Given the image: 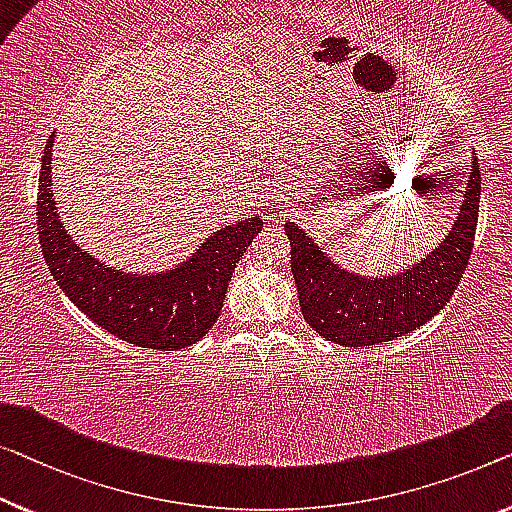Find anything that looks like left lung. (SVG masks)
<instances>
[{
  "instance_id": "left-lung-1",
  "label": "left lung",
  "mask_w": 512,
  "mask_h": 512,
  "mask_svg": "<svg viewBox=\"0 0 512 512\" xmlns=\"http://www.w3.org/2000/svg\"><path fill=\"white\" fill-rule=\"evenodd\" d=\"M478 202L480 165L474 156L460 213L446 239L418 264L377 278L342 269L299 225L285 223L296 292L310 329L335 345L365 349L421 329L448 303L467 271Z\"/></svg>"
}]
</instances>
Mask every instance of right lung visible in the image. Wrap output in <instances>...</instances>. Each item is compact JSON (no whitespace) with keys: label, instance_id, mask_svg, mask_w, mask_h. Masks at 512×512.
Listing matches in <instances>:
<instances>
[{"label":"right lung","instance_id":"add662e5","mask_svg":"<svg viewBox=\"0 0 512 512\" xmlns=\"http://www.w3.org/2000/svg\"><path fill=\"white\" fill-rule=\"evenodd\" d=\"M52 142L43 149L38 177V241L45 264L71 303L101 329L128 345L177 352L195 345L216 324L232 273L262 216L213 232L186 262L158 273H124L98 262L64 230L52 195Z\"/></svg>","mask_w":512,"mask_h":512}]
</instances>
